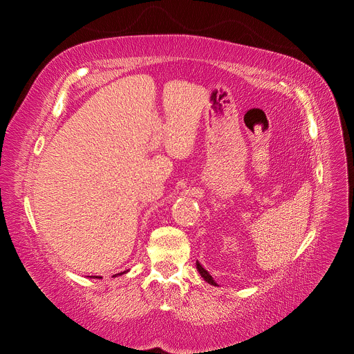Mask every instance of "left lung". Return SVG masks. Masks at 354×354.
I'll use <instances>...</instances> for the list:
<instances>
[{
	"label": "left lung",
	"mask_w": 354,
	"mask_h": 354,
	"mask_svg": "<svg viewBox=\"0 0 354 354\" xmlns=\"http://www.w3.org/2000/svg\"><path fill=\"white\" fill-rule=\"evenodd\" d=\"M196 269H198V272L201 273V276L203 277V279H205L209 285H217L216 282H214V279H212V276L205 270V269H203V267L196 261Z\"/></svg>",
	"instance_id": "left-lung-1"
}]
</instances>
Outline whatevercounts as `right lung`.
Segmentation results:
<instances>
[{"label": "right lung", "instance_id": "obj_1", "mask_svg": "<svg viewBox=\"0 0 354 354\" xmlns=\"http://www.w3.org/2000/svg\"><path fill=\"white\" fill-rule=\"evenodd\" d=\"M125 272H121V273H118V274H124ZM97 279H100V277H97Z\"/></svg>", "mask_w": 354, "mask_h": 354}]
</instances>
